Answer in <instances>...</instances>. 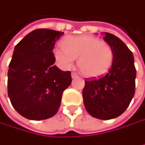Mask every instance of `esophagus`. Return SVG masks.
<instances>
[{
  "instance_id": "obj_1",
  "label": "esophagus",
  "mask_w": 145,
  "mask_h": 145,
  "mask_svg": "<svg viewBox=\"0 0 145 145\" xmlns=\"http://www.w3.org/2000/svg\"><path fill=\"white\" fill-rule=\"evenodd\" d=\"M79 76L76 73V72H72V78H78Z\"/></svg>"
}]
</instances>
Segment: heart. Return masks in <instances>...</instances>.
Returning <instances> with one entry per match:
<instances>
[{"instance_id": "b5f03b06", "label": "heart", "mask_w": 145, "mask_h": 145, "mask_svg": "<svg viewBox=\"0 0 145 145\" xmlns=\"http://www.w3.org/2000/svg\"><path fill=\"white\" fill-rule=\"evenodd\" d=\"M62 47L53 50L54 56L63 69H70L78 59V67L87 78L105 75L113 61L112 49L107 42L91 35L65 37Z\"/></svg>"}]
</instances>
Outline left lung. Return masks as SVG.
<instances>
[{
    "label": "left lung",
    "mask_w": 145,
    "mask_h": 145,
    "mask_svg": "<svg viewBox=\"0 0 145 145\" xmlns=\"http://www.w3.org/2000/svg\"><path fill=\"white\" fill-rule=\"evenodd\" d=\"M112 49L113 61L109 72L98 79L85 80L83 99L93 117L110 120L121 115L135 93L136 69L132 51L116 36L102 33Z\"/></svg>",
    "instance_id": "obj_1"
}]
</instances>
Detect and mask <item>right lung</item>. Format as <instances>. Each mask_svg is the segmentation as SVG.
Listing matches in <instances>:
<instances>
[{"label": "right lung", "mask_w": 145, "mask_h": 145, "mask_svg": "<svg viewBox=\"0 0 145 145\" xmlns=\"http://www.w3.org/2000/svg\"><path fill=\"white\" fill-rule=\"evenodd\" d=\"M63 34L38 29L14 48L7 72V93L13 108L25 118L40 121L55 116L63 91L72 83L70 71L54 66L52 51Z\"/></svg>", "instance_id": "obj_1"}]
</instances>
